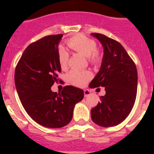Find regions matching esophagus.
I'll list each match as a JSON object with an SVG mask.
<instances>
[{"label": "esophagus", "mask_w": 154, "mask_h": 154, "mask_svg": "<svg viewBox=\"0 0 154 154\" xmlns=\"http://www.w3.org/2000/svg\"><path fill=\"white\" fill-rule=\"evenodd\" d=\"M90 94H91V91H90L89 90H88V89L84 90V96H85V97H88V96H89Z\"/></svg>", "instance_id": "34e87169"}]
</instances>
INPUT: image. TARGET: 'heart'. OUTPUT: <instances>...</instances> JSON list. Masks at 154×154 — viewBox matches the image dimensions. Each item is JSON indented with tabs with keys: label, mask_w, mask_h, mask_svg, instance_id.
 I'll list each match as a JSON object with an SVG mask.
<instances>
[{
	"label": "heart",
	"mask_w": 154,
	"mask_h": 154,
	"mask_svg": "<svg viewBox=\"0 0 154 154\" xmlns=\"http://www.w3.org/2000/svg\"><path fill=\"white\" fill-rule=\"evenodd\" d=\"M66 45L73 51L80 53L88 57V62L92 65H98L101 63L102 54L96 48V42L94 39L82 34H78L68 38ZM58 61L60 68L66 69L68 66V54L64 48H60L58 51ZM91 73L88 71L71 70L67 74V80L71 84L76 86H84L91 78Z\"/></svg>",
	"instance_id": "heart-1"
}]
</instances>
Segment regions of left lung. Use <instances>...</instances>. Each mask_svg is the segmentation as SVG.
<instances>
[{
  "instance_id": "8db88e82",
  "label": "left lung",
  "mask_w": 154,
  "mask_h": 154,
  "mask_svg": "<svg viewBox=\"0 0 154 154\" xmlns=\"http://www.w3.org/2000/svg\"><path fill=\"white\" fill-rule=\"evenodd\" d=\"M103 47V57L98 73L90 88L104 87L106 94L91 110L94 123L101 127L118 125L129 116L136 97V66L123 46L100 33H91Z\"/></svg>"
}]
</instances>
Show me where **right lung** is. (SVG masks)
<instances>
[{
	"instance_id": "1",
	"label": "right lung",
	"mask_w": 154,
	"mask_h": 154,
	"mask_svg": "<svg viewBox=\"0 0 154 154\" xmlns=\"http://www.w3.org/2000/svg\"><path fill=\"white\" fill-rule=\"evenodd\" d=\"M63 36L47 35L31 43L15 71V87L24 109L36 123L49 128L69 124L74 106L84 97L83 89L72 86L59 93L51 89L61 72L58 46Z\"/></svg>"
}]
</instances>
